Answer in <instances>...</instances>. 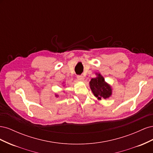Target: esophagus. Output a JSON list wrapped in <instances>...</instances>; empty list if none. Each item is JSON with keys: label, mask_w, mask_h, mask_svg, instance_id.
<instances>
[{"label": "esophagus", "mask_w": 153, "mask_h": 153, "mask_svg": "<svg viewBox=\"0 0 153 153\" xmlns=\"http://www.w3.org/2000/svg\"><path fill=\"white\" fill-rule=\"evenodd\" d=\"M77 79H78V80H79V81H84V77L82 75H78L77 76Z\"/></svg>", "instance_id": "obj_1"}]
</instances>
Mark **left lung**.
<instances>
[{"mask_svg": "<svg viewBox=\"0 0 153 153\" xmlns=\"http://www.w3.org/2000/svg\"><path fill=\"white\" fill-rule=\"evenodd\" d=\"M97 76L92 78L89 82L90 88L94 96L98 100L107 99L112 96V89L111 86L105 81L103 76L100 73H96Z\"/></svg>", "mask_w": 153, "mask_h": 153, "instance_id": "left-lung-1", "label": "left lung"}]
</instances>
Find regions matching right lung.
Wrapping results in <instances>:
<instances>
[{"mask_svg": "<svg viewBox=\"0 0 153 153\" xmlns=\"http://www.w3.org/2000/svg\"><path fill=\"white\" fill-rule=\"evenodd\" d=\"M55 96H56V97H57V96H58V95H55Z\"/></svg>", "mask_w": 153, "mask_h": 153, "instance_id": "right-lung-1", "label": "right lung"}]
</instances>
